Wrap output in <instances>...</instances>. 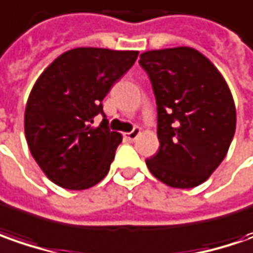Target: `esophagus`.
Returning a JSON list of instances; mask_svg holds the SVG:
<instances>
[{"label": "esophagus", "mask_w": 253, "mask_h": 253, "mask_svg": "<svg viewBox=\"0 0 253 253\" xmlns=\"http://www.w3.org/2000/svg\"><path fill=\"white\" fill-rule=\"evenodd\" d=\"M140 133H141V130H140L138 127H134V128H133L130 133H126V134H125V137H126L128 141H134L135 138L140 135Z\"/></svg>", "instance_id": "obj_1"}]
</instances>
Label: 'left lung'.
<instances>
[{"instance_id": "8db88e82", "label": "left lung", "mask_w": 253, "mask_h": 253, "mask_svg": "<svg viewBox=\"0 0 253 253\" xmlns=\"http://www.w3.org/2000/svg\"><path fill=\"white\" fill-rule=\"evenodd\" d=\"M138 63L157 102L160 150L145 160L148 169L170 187L203 183L225 158L235 133L228 85L211 61L192 47L145 51Z\"/></svg>"}]
</instances>
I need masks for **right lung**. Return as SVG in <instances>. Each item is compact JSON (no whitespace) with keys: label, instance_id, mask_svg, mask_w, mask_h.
Listing matches in <instances>:
<instances>
[{"label":"right lung","instance_id":"obj_1","mask_svg":"<svg viewBox=\"0 0 253 253\" xmlns=\"http://www.w3.org/2000/svg\"><path fill=\"white\" fill-rule=\"evenodd\" d=\"M138 51L78 47L43 71L25 110V135L51 182L70 190L95 186L108 175L122 134L112 131L102 100L134 64ZM102 114L98 127L91 125Z\"/></svg>","mask_w":253,"mask_h":253}]
</instances>
